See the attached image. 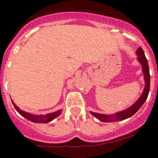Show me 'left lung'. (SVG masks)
<instances>
[{
  "label": "left lung",
  "mask_w": 158,
  "mask_h": 158,
  "mask_svg": "<svg viewBox=\"0 0 158 158\" xmlns=\"http://www.w3.org/2000/svg\"><path fill=\"white\" fill-rule=\"evenodd\" d=\"M136 54L138 56L139 61L142 64L143 66V71L144 73V79H145V89L143 90V94L140 96L139 99L136 101L134 105H132L130 108L125 110L124 111L118 113L115 115H104V114H96V113L91 112V114L95 117L97 119H99V121H102V122H111V121H123L124 119L130 118L133 114H135L137 111L139 110L143 103L147 100V96H148L149 91H150V70H149V66L148 63H147V59L146 58L144 52H143L142 48H139L138 50L136 52Z\"/></svg>",
  "instance_id": "obj_1"
}]
</instances>
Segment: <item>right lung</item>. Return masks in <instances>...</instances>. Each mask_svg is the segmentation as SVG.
Wrapping results in <instances>:
<instances>
[{
  "instance_id": "obj_1",
  "label": "right lung",
  "mask_w": 158,
  "mask_h": 158,
  "mask_svg": "<svg viewBox=\"0 0 158 158\" xmlns=\"http://www.w3.org/2000/svg\"><path fill=\"white\" fill-rule=\"evenodd\" d=\"M12 102V104L15 106V110H17V112L22 115L23 117H24L25 118H27V120L30 121H33L34 123H48L50 122L51 121H52L53 119H55L56 118H57L59 114H61V110L56 111V112L52 113V114H48L46 115H34V114H31L30 113H27L25 111H23L19 109V107H17V106H15V104Z\"/></svg>"
}]
</instances>
